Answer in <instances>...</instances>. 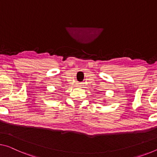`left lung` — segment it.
<instances>
[{
    "instance_id": "obj_1",
    "label": "left lung",
    "mask_w": 157,
    "mask_h": 157,
    "mask_svg": "<svg viewBox=\"0 0 157 157\" xmlns=\"http://www.w3.org/2000/svg\"><path fill=\"white\" fill-rule=\"evenodd\" d=\"M103 101H105V100H103Z\"/></svg>"
}]
</instances>
